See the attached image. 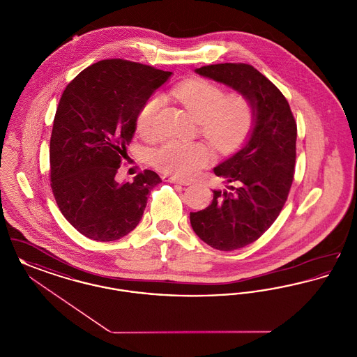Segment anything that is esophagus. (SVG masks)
<instances>
[{
    "mask_svg": "<svg viewBox=\"0 0 357 357\" xmlns=\"http://www.w3.org/2000/svg\"><path fill=\"white\" fill-rule=\"evenodd\" d=\"M163 181L169 182V183H178V185H182V186H188L191 183L187 179H179V178H175V176H171V175H165Z\"/></svg>",
    "mask_w": 357,
    "mask_h": 357,
    "instance_id": "obj_1",
    "label": "esophagus"
}]
</instances>
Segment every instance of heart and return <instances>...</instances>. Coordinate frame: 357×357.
I'll return each instance as SVG.
<instances>
[{
  "label": "heart",
  "instance_id": "heart-1",
  "mask_svg": "<svg viewBox=\"0 0 357 357\" xmlns=\"http://www.w3.org/2000/svg\"><path fill=\"white\" fill-rule=\"evenodd\" d=\"M175 98L199 121L202 135L222 153L238 149L255 126V109L252 100L234 92L226 95L223 86L208 79L194 77L174 89ZM163 98H149L136 116V132L144 140H151L158 131V116ZM210 160V153L202 143L169 140L153 153L155 167L175 176H190Z\"/></svg>",
  "mask_w": 357,
  "mask_h": 357
}]
</instances>
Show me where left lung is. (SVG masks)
Returning <instances> with one entry per match:
<instances>
[{"mask_svg":"<svg viewBox=\"0 0 357 357\" xmlns=\"http://www.w3.org/2000/svg\"><path fill=\"white\" fill-rule=\"evenodd\" d=\"M204 77L246 95L255 126L243 147L214 174L225 182L204 210L190 213L195 234L211 248L231 252L261 237L280 215L294 176L297 124L281 91L255 67L242 63L195 69Z\"/></svg>","mask_w":357,"mask_h":357,"instance_id":"obj_1","label":"left lung"}]
</instances>
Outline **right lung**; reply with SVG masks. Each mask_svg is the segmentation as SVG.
<instances>
[{
  "label": "right lung",
  "mask_w": 357,
  "mask_h": 357,
  "mask_svg": "<svg viewBox=\"0 0 357 357\" xmlns=\"http://www.w3.org/2000/svg\"><path fill=\"white\" fill-rule=\"evenodd\" d=\"M171 75L111 59L82 70L64 89L52 128L51 187L61 214L85 237L108 242L127 236L162 182L151 170L124 183L116 175L139 109Z\"/></svg>",
  "instance_id": "add662e5"
}]
</instances>
